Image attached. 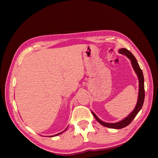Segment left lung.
<instances>
[{
  "label": "left lung",
  "instance_id": "obj_1",
  "mask_svg": "<svg viewBox=\"0 0 158 158\" xmlns=\"http://www.w3.org/2000/svg\"><path fill=\"white\" fill-rule=\"evenodd\" d=\"M118 52L122 55H126L128 58L131 60L132 67H133L134 70H135V73L137 74V76L138 78V81H139V91H138V101H137V103L136 105V107H135V109H134L133 111L131 112V113L129 114L126 118L123 119V120L121 121H119L118 123H109L102 121L96 116V114H95L93 111H92L95 118L96 119V120L100 124H101L102 125L106 127H107V128H114V129L123 128L124 127L128 126V125H130L133 119L135 118L136 114L138 113V112H139L140 111V109H142L143 103H144V98H145L144 75H143L142 71L140 68L139 64H138V62H137V60L136 59L135 56L132 55V52L125 48H123V49H119Z\"/></svg>",
  "mask_w": 158,
  "mask_h": 158
}]
</instances>
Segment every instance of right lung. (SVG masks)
Listing matches in <instances>:
<instances>
[{
  "mask_svg": "<svg viewBox=\"0 0 158 158\" xmlns=\"http://www.w3.org/2000/svg\"><path fill=\"white\" fill-rule=\"evenodd\" d=\"M66 129H67V128H66V129H65V130L64 131H63V132H60V133H58V134H56V135H53V136H49V137H53V136H58V135H60V134H62V133H63V132H64L66 130Z\"/></svg>",
  "mask_w": 158,
  "mask_h": 158,
  "instance_id": "right-lung-1",
  "label": "right lung"
}]
</instances>
